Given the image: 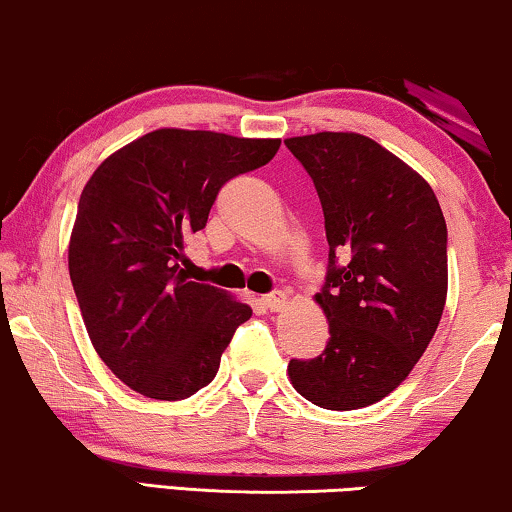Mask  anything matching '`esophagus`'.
<instances>
[{"instance_id":"obj_1","label":"esophagus","mask_w":512,"mask_h":512,"mask_svg":"<svg viewBox=\"0 0 512 512\" xmlns=\"http://www.w3.org/2000/svg\"><path fill=\"white\" fill-rule=\"evenodd\" d=\"M286 303H289V298H286V293H284V291L268 293V296L263 298V305L268 307L270 312H279V310H284Z\"/></svg>"}]
</instances>
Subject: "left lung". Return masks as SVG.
Returning <instances> with one entry per match:
<instances>
[{"instance_id": "obj_1", "label": "left lung", "mask_w": 512, "mask_h": 512, "mask_svg": "<svg viewBox=\"0 0 512 512\" xmlns=\"http://www.w3.org/2000/svg\"><path fill=\"white\" fill-rule=\"evenodd\" d=\"M284 144L324 209L328 272L314 300L331 331L319 356L291 359V384L319 408H366L410 375L443 317L445 216L431 186L370 137L317 132Z\"/></svg>"}]
</instances>
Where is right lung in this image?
<instances>
[{
	"label": "right lung",
	"instance_id": "add662e5",
	"mask_svg": "<svg viewBox=\"0 0 512 512\" xmlns=\"http://www.w3.org/2000/svg\"><path fill=\"white\" fill-rule=\"evenodd\" d=\"M279 139L160 128L104 160L83 188L69 277L95 352L158 401L207 387L251 307L179 268L228 179L270 163Z\"/></svg>",
	"mask_w": 512,
	"mask_h": 512
}]
</instances>
